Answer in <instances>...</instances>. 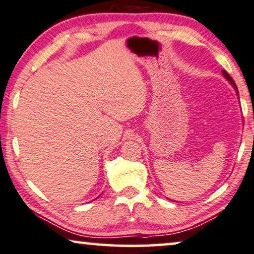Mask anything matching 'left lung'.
<instances>
[{"label": "left lung", "instance_id": "obj_1", "mask_svg": "<svg viewBox=\"0 0 254 254\" xmlns=\"http://www.w3.org/2000/svg\"><path fill=\"white\" fill-rule=\"evenodd\" d=\"M222 74H223V77L226 78V79H227L228 81H229L231 86H233V87L235 88V91H236V94H237V95L239 96V94H238V90H237V86H236V84H235V81L233 80V78H231V77L229 76V73L226 72V71H224V70H222ZM170 200H171V199H170Z\"/></svg>", "mask_w": 254, "mask_h": 254}]
</instances>
